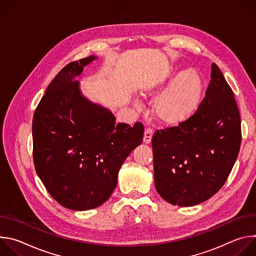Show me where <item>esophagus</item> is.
Instances as JSON below:
<instances>
[{"label":"esophagus","instance_id":"obj_1","mask_svg":"<svg viewBox=\"0 0 256 256\" xmlns=\"http://www.w3.org/2000/svg\"><path fill=\"white\" fill-rule=\"evenodd\" d=\"M153 134H154V130H153V128H147L144 130V138H142V140H144V144H150V142H151Z\"/></svg>","mask_w":256,"mask_h":256}]
</instances>
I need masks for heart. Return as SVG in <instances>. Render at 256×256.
Returning <instances> with one entry per match:
<instances>
[{"mask_svg":"<svg viewBox=\"0 0 256 256\" xmlns=\"http://www.w3.org/2000/svg\"><path fill=\"white\" fill-rule=\"evenodd\" d=\"M175 74L176 70L170 68L162 82L146 83L140 87V93L144 96L156 94ZM202 93V81L198 72L192 68L182 70L156 98L153 103V112L164 124H182L196 112Z\"/></svg>","mask_w":256,"mask_h":256,"instance_id":"obj_1","label":"heart"}]
</instances>
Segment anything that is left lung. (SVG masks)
<instances>
[{
    "instance_id": "1",
    "label": "left lung",
    "mask_w": 256,
    "mask_h": 256,
    "mask_svg": "<svg viewBox=\"0 0 256 256\" xmlns=\"http://www.w3.org/2000/svg\"><path fill=\"white\" fill-rule=\"evenodd\" d=\"M241 144V120L234 93L216 64L196 112L152 138L157 192L179 206H196L226 182Z\"/></svg>"
}]
</instances>
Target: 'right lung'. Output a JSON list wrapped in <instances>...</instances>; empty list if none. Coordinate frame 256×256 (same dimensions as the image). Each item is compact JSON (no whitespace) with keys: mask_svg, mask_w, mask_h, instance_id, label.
<instances>
[{"mask_svg":"<svg viewBox=\"0 0 256 256\" xmlns=\"http://www.w3.org/2000/svg\"><path fill=\"white\" fill-rule=\"evenodd\" d=\"M96 58L66 64L32 122L36 173L60 204L74 210L95 208L110 198L122 163L144 136L140 122L116 124L109 109L82 94L76 78Z\"/></svg>","mask_w":256,"mask_h":256,"instance_id":"right-lung-1","label":"right lung"}]
</instances>
